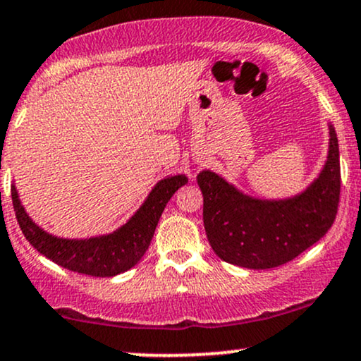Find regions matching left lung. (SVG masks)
<instances>
[{
  "label": "left lung",
  "mask_w": 361,
  "mask_h": 361,
  "mask_svg": "<svg viewBox=\"0 0 361 361\" xmlns=\"http://www.w3.org/2000/svg\"><path fill=\"white\" fill-rule=\"evenodd\" d=\"M197 181L204 195L205 233L215 255L250 270L276 268L316 244L336 219L341 188L336 130L329 123L322 171L293 197H250L210 169L198 173Z\"/></svg>",
  "instance_id": "obj_1"
}]
</instances>
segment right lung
I'll return each mask as SVG.
<instances>
[{
  "label": "right lung",
  "instance_id": "add662e5",
  "mask_svg": "<svg viewBox=\"0 0 361 361\" xmlns=\"http://www.w3.org/2000/svg\"><path fill=\"white\" fill-rule=\"evenodd\" d=\"M188 183L185 175H175L157 181L151 193L128 221L110 234L88 239H64L49 234L25 212L15 185L11 200L16 221L27 241L45 258L62 268L91 276H115L130 270L147 251L161 214L178 188Z\"/></svg>",
  "mask_w": 361,
  "mask_h": 361
}]
</instances>
